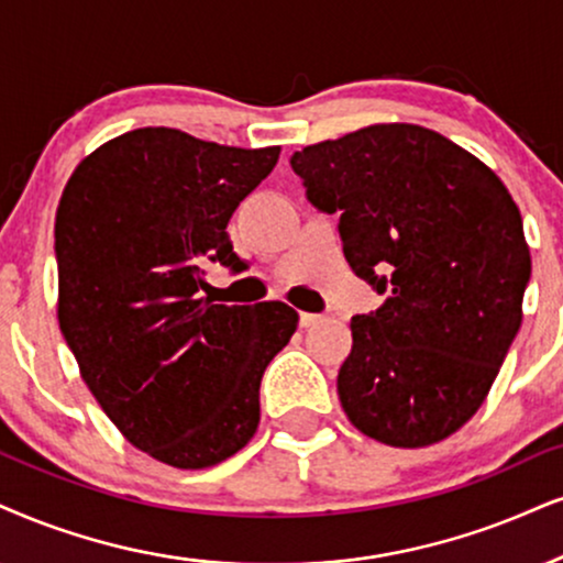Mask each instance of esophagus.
I'll return each mask as SVG.
<instances>
[{
  "mask_svg": "<svg viewBox=\"0 0 563 563\" xmlns=\"http://www.w3.org/2000/svg\"><path fill=\"white\" fill-rule=\"evenodd\" d=\"M323 321V316H318V313H300V325L302 329H310V325H316V323H321Z\"/></svg>",
  "mask_w": 563,
  "mask_h": 563,
  "instance_id": "34e87169",
  "label": "esophagus"
}]
</instances>
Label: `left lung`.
Returning <instances> with one entry per match:
<instances>
[{
	"instance_id": "left-lung-1",
	"label": "left lung",
	"mask_w": 563,
	"mask_h": 563,
	"mask_svg": "<svg viewBox=\"0 0 563 563\" xmlns=\"http://www.w3.org/2000/svg\"><path fill=\"white\" fill-rule=\"evenodd\" d=\"M310 203L384 305L352 318L336 391L367 439L420 449L481 409L522 325L530 247L490 166L435 130L367 124L295 151Z\"/></svg>"
}]
</instances>
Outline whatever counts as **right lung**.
Listing matches in <instances>:
<instances>
[{"instance_id":"obj_1","label":"right lung","mask_w":563,"mask_h":563,"mask_svg":"<svg viewBox=\"0 0 563 563\" xmlns=\"http://www.w3.org/2000/svg\"><path fill=\"white\" fill-rule=\"evenodd\" d=\"M279 151L141 128L99 145L62 190V336L117 430L169 467H213L253 439L263 371L300 321L284 302L198 295L203 263L240 268L227 224Z\"/></svg>"}]
</instances>
